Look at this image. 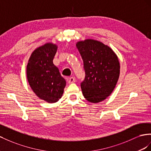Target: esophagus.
<instances>
[{
  "mask_svg": "<svg viewBox=\"0 0 151 151\" xmlns=\"http://www.w3.org/2000/svg\"><path fill=\"white\" fill-rule=\"evenodd\" d=\"M75 82V78H73V77H69L68 78V83H74Z\"/></svg>",
  "mask_w": 151,
  "mask_h": 151,
  "instance_id": "esophagus-1",
  "label": "esophagus"
}]
</instances>
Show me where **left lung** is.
Returning <instances> with one entry per match:
<instances>
[{
	"label": "left lung",
	"instance_id": "8db88e82",
	"mask_svg": "<svg viewBox=\"0 0 151 151\" xmlns=\"http://www.w3.org/2000/svg\"><path fill=\"white\" fill-rule=\"evenodd\" d=\"M83 61L86 76L81 82L83 95L88 101L99 103L114 91L120 74L117 56L109 46L94 40L76 43Z\"/></svg>",
	"mask_w": 151,
	"mask_h": 151
}]
</instances>
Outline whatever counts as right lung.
<instances>
[{"label":"right lung","instance_id":"right-lung-1","mask_svg":"<svg viewBox=\"0 0 151 151\" xmlns=\"http://www.w3.org/2000/svg\"><path fill=\"white\" fill-rule=\"evenodd\" d=\"M57 46L46 43L31 54L27 65V76L30 87L38 98L48 103H55L62 97L66 84L53 63Z\"/></svg>","mask_w":151,"mask_h":151}]
</instances>
